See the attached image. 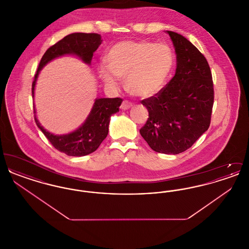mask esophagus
<instances>
[{
    "label": "esophagus",
    "mask_w": 249,
    "mask_h": 249,
    "mask_svg": "<svg viewBox=\"0 0 249 249\" xmlns=\"http://www.w3.org/2000/svg\"><path fill=\"white\" fill-rule=\"evenodd\" d=\"M131 107H132V104H131L130 102L127 101V100H124V101L122 102L121 106H120V108H121L122 110H128V109H130Z\"/></svg>",
    "instance_id": "esophagus-1"
}]
</instances>
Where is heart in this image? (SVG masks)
<instances>
[{"label":"heart","mask_w":249,"mask_h":249,"mask_svg":"<svg viewBox=\"0 0 249 249\" xmlns=\"http://www.w3.org/2000/svg\"><path fill=\"white\" fill-rule=\"evenodd\" d=\"M106 63L98 67L101 79L117 86L126 77L131 93L151 97L159 93L170 78L175 66V56L165 44L148 41H122L110 48Z\"/></svg>","instance_id":"heart-1"}]
</instances>
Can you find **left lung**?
I'll return each mask as SVG.
<instances>
[{"instance_id": "8db88e82", "label": "left lung", "mask_w": 249, "mask_h": 249, "mask_svg": "<svg viewBox=\"0 0 249 249\" xmlns=\"http://www.w3.org/2000/svg\"><path fill=\"white\" fill-rule=\"evenodd\" d=\"M177 53V71L157 94L142 101L148 119L142 138L159 153L186 151L208 130L213 105L212 72L205 57L181 35L167 32Z\"/></svg>"}]
</instances>
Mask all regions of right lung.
Returning <instances> with one entry per match:
<instances>
[{"label":"right lung","mask_w":249,"mask_h":249,"mask_svg":"<svg viewBox=\"0 0 249 249\" xmlns=\"http://www.w3.org/2000/svg\"><path fill=\"white\" fill-rule=\"evenodd\" d=\"M102 43L98 34L76 33L65 36L46 51L40 60L33 82L32 92L35 96L36 79L41 69L51 59L65 54H75L86 63H90L93 52ZM121 98H102L95 101L92 110L83 125L77 130L65 135H54L45 130L35 117L36 125L42 130L50 143L60 152L68 156L81 157L94 152L101 142L107 138L110 117L119 112ZM36 114V110L34 112Z\"/></svg>","instance_id":"obj_1"}]
</instances>
